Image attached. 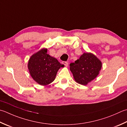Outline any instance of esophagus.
Wrapping results in <instances>:
<instances>
[{
	"instance_id": "obj_1",
	"label": "esophagus",
	"mask_w": 127,
	"mask_h": 127,
	"mask_svg": "<svg viewBox=\"0 0 127 127\" xmlns=\"http://www.w3.org/2000/svg\"><path fill=\"white\" fill-rule=\"evenodd\" d=\"M63 64H64V65H65L66 67V66H68V62H66V61H64V62H63Z\"/></svg>"
}]
</instances>
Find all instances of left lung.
Wrapping results in <instances>:
<instances>
[{
	"mask_svg": "<svg viewBox=\"0 0 127 127\" xmlns=\"http://www.w3.org/2000/svg\"><path fill=\"white\" fill-rule=\"evenodd\" d=\"M69 65L76 82L86 85L98 75L102 63L93 54L84 53L80 58Z\"/></svg>",
	"mask_w": 127,
	"mask_h": 127,
	"instance_id": "left-lung-1",
	"label": "left lung"
}]
</instances>
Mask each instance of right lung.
Instances as JSON below:
<instances>
[{
	"instance_id": "add662e5",
	"label": "right lung",
	"mask_w": 127,
	"mask_h": 127,
	"mask_svg": "<svg viewBox=\"0 0 127 127\" xmlns=\"http://www.w3.org/2000/svg\"><path fill=\"white\" fill-rule=\"evenodd\" d=\"M47 53V49H42L31 57L28 63L32 78L41 85H48L53 82L57 71L63 65Z\"/></svg>"
}]
</instances>
